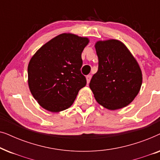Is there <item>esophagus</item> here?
Segmentation results:
<instances>
[{"instance_id": "34e87169", "label": "esophagus", "mask_w": 160, "mask_h": 160, "mask_svg": "<svg viewBox=\"0 0 160 160\" xmlns=\"http://www.w3.org/2000/svg\"><path fill=\"white\" fill-rule=\"evenodd\" d=\"M91 77H92V76H91V75H88V76H86V79H87V84H89V82H90V80H91Z\"/></svg>"}]
</instances>
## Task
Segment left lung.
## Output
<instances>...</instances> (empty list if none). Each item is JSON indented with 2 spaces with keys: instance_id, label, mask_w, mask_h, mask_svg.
Instances as JSON below:
<instances>
[{
  "instance_id": "8db88e82",
  "label": "left lung",
  "mask_w": 160,
  "mask_h": 160,
  "mask_svg": "<svg viewBox=\"0 0 160 160\" xmlns=\"http://www.w3.org/2000/svg\"><path fill=\"white\" fill-rule=\"evenodd\" d=\"M98 71L89 83L96 101L108 110L128 106L138 94L142 71L128 48L117 39L98 41Z\"/></svg>"
}]
</instances>
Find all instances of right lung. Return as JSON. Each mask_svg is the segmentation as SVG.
Returning <instances> with one entry per match:
<instances>
[{
	"label": "right lung",
	"instance_id": "add662e5",
	"mask_svg": "<svg viewBox=\"0 0 160 160\" xmlns=\"http://www.w3.org/2000/svg\"><path fill=\"white\" fill-rule=\"evenodd\" d=\"M89 42L87 37L62 33L43 44L30 59L28 87L43 108L51 112L68 108L86 86L80 69L82 53Z\"/></svg>",
	"mask_w": 160,
	"mask_h": 160
}]
</instances>
